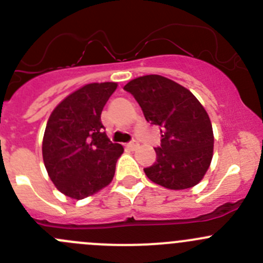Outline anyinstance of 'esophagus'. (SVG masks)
I'll use <instances>...</instances> for the list:
<instances>
[{"label": "esophagus", "mask_w": 263, "mask_h": 263, "mask_svg": "<svg viewBox=\"0 0 263 263\" xmlns=\"http://www.w3.org/2000/svg\"><path fill=\"white\" fill-rule=\"evenodd\" d=\"M139 141H136V140H132L131 142H128V144H127V147L129 148V150H135V148H137L139 147Z\"/></svg>", "instance_id": "esophagus-1"}]
</instances>
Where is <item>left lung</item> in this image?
I'll return each instance as SVG.
<instances>
[{"mask_svg": "<svg viewBox=\"0 0 263 263\" xmlns=\"http://www.w3.org/2000/svg\"><path fill=\"white\" fill-rule=\"evenodd\" d=\"M123 89L134 95L146 121L160 127L156 161L144 169L147 178L169 190L197 184L210 166L214 151L211 121L197 98L160 75L134 79Z\"/></svg>", "mask_w": 263, "mask_h": 263, "instance_id": "obj_1", "label": "left lung"}]
</instances>
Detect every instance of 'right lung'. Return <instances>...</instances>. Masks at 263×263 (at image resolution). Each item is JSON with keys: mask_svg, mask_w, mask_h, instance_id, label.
Listing matches in <instances>:
<instances>
[{"mask_svg": "<svg viewBox=\"0 0 263 263\" xmlns=\"http://www.w3.org/2000/svg\"><path fill=\"white\" fill-rule=\"evenodd\" d=\"M117 82H92L66 97L53 109L44 131L43 161L60 192L75 200L112 182L123 146L104 132L100 115Z\"/></svg>", "mask_w": 263, "mask_h": 263, "instance_id": "right-lung-1", "label": "right lung"}]
</instances>
